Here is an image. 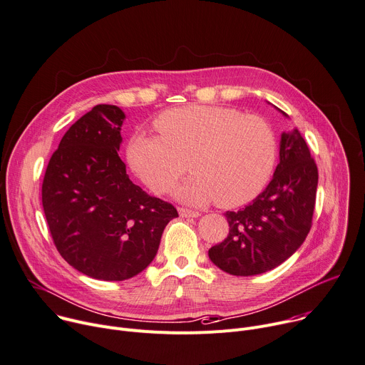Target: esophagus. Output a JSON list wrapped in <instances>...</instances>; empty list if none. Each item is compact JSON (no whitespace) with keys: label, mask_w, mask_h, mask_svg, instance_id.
Returning a JSON list of instances; mask_svg holds the SVG:
<instances>
[{"label":"esophagus","mask_w":365,"mask_h":365,"mask_svg":"<svg viewBox=\"0 0 365 365\" xmlns=\"http://www.w3.org/2000/svg\"><path fill=\"white\" fill-rule=\"evenodd\" d=\"M179 215L183 218H196V217H200V212L187 210V208H179Z\"/></svg>","instance_id":"esophagus-1"}]
</instances>
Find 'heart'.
<instances>
[{"label":"heart","mask_w":365,"mask_h":365,"mask_svg":"<svg viewBox=\"0 0 365 365\" xmlns=\"http://www.w3.org/2000/svg\"><path fill=\"white\" fill-rule=\"evenodd\" d=\"M155 128L160 137L137 134L126 150L130 169L155 193L168 190L187 170V160L195 175L173 190L187 204L245 205L272 175L277 137L260 116L190 105L163 112Z\"/></svg>","instance_id":"heart-1"}]
</instances>
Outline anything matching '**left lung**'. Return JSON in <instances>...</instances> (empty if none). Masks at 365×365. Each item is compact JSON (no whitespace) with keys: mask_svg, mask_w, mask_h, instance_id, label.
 <instances>
[{"mask_svg":"<svg viewBox=\"0 0 365 365\" xmlns=\"http://www.w3.org/2000/svg\"><path fill=\"white\" fill-rule=\"evenodd\" d=\"M317 180V165L300 130L282 132L279 163L267 189L243 210L224 214L228 236L208 250L215 267L236 277L279 267L303 245L312 228Z\"/></svg>","mask_w":365,"mask_h":365,"instance_id":"left-lung-1","label":"left lung"}]
</instances>
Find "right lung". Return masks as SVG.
<instances>
[{
    "label": "right lung",
    "instance_id": "obj_1",
    "mask_svg": "<svg viewBox=\"0 0 365 365\" xmlns=\"http://www.w3.org/2000/svg\"><path fill=\"white\" fill-rule=\"evenodd\" d=\"M125 113L97 105L65 132L42 183L53 243L73 268L102 281L143 272L176 208L132 183L118 151Z\"/></svg>",
    "mask_w": 365,
    "mask_h": 365
}]
</instances>
